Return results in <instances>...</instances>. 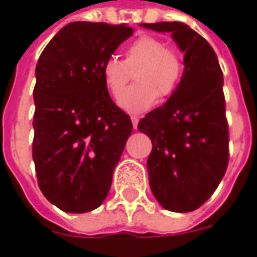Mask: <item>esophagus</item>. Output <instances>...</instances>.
Returning a JSON list of instances; mask_svg holds the SVG:
<instances>
[{
    "mask_svg": "<svg viewBox=\"0 0 257 257\" xmlns=\"http://www.w3.org/2000/svg\"><path fill=\"white\" fill-rule=\"evenodd\" d=\"M131 121H132V125H134V129L138 128V123H139V118L138 117H131Z\"/></svg>",
    "mask_w": 257,
    "mask_h": 257,
    "instance_id": "obj_1",
    "label": "esophagus"
}]
</instances>
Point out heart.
I'll return each mask as SVG.
<instances>
[{"instance_id":"heart-1","label":"heart","mask_w":257,"mask_h":257,"mask_svg":"<svg viewBox=\"0 0 257 257\" xmlns=\"http://www.w3.org/2000/svg\"><path fill=\"white\" fill-rule=\"evenodd\" d=\"M135 71V87L124 92L130 73ZM183 74V60L175 49L154 36H140L123 51V60L110 58L101 64V78L108 92L125 111H149L158 97L172 95Z\"/></svg>"}]
</instances>
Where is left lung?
Here are the masks:
<instances>
[{"label": "left lung", "mask_w": 257, "mask_h": 257, "mask_svg": "<svg viewBox=\"0 0 257 257\" xmlns=\"http://www.w3.org/2000/svg\"><path fill=\"white\" fill-rule=\"evenodd\" d=\"M171 33L184 53V71L165 104L146 114L138 129L151 139L147 160L153 195L164 209L191 212L213 194L228 162L223 73L209 42L182 22L142 23Z\"/></svg>", "instance_id": "8db88e82"}]
</instances>
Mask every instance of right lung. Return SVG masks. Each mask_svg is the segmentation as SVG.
<instances>
[{
  "mask_svg": "<svg viewBox=\"0 0 257 257\" xmlns=\"http://www.w3.org/2000/svg\"><path fill=\"white\" fill-rule=\"evenodd\" d=\"M132 34L126 25L74 22L38 59L33 160L42 194L68 213L100 206L132 134L101 78V64Z\"/></svg>",
  "mask_w": 257,
  "mask_h": 257,
  "instance_id": "1",
  "label": "right lung"
}]
</instances>
